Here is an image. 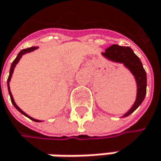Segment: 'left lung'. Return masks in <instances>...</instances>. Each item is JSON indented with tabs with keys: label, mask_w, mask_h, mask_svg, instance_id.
Returning <instances> with one entry per match:
<instances>
[{
	"label": "left lung",
	"mask_w": 161,
	"mask_h": 161,
	"mask_svg": "<svg viewBox=\"0 0 161 161\" xmlns=\"http://www.w3.org/2000/svg\"><path fill=\"white\" fill-rule=\"evenodd\" d=\"M102 55L107 59L110 60L115 63L122 64L126 69L131 71V73L134 76L137 92L136 99L134 104L132 105L131 109L125 113L122 117H128L131 113L142 104L145 99L147 93V73L143 68L142 62L139 57L133 53L130 47L119 46L117 44H113L108 47L105 53H102Z\"/></svg>",
	"instance_id": "8db88e82"
}]
</instances>
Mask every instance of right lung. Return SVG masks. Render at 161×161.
Returning a JSON list of instances; mask_svg holds the SVG:
<instances>
[{"mask_svg": "<svg viewBox=\"0 0 161 161\" xmlns=\"http://www.w3.org/2000/svg\"><path fill=\"white\" fill-rule=\"evenodd\" d=\"M39 47H36V46H33V47H30V48H28V49H24V50L20 51L19 52V53L17 54V56H16V58L14 60V62L12 63V65H11V68H10V72H9V77H8V80H7V86H8V92H9V94H10V97H11V101H12V104L14 105V107L17 109V110L19 111L20 113H22L23 115H25L26 117H28L29 119H32L33 121H37V122H41V120H39V119H33V118H31L30 116H29L28 114H26L25 112L23 110H21L19 108H18V106L15 104V102H14V97H13V95H12V92H11L10 91V85H9V83H10V80H11V78H12V75H13V73H14V68H15V66H16V64L19 62V60H20V58L25 54V53H30V52H33L34 50H36V49H38Z\"/></svg>", "mask_w": 161, "mask_h": 161, "instance_id": "right-lung-1", "label": "right lung"}]
</instances>
